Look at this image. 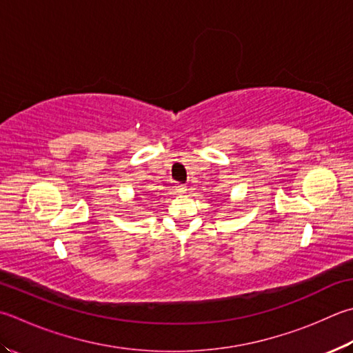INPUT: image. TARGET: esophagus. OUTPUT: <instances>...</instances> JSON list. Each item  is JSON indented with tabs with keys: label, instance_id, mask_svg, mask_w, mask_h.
<instances>
[{
	"label": "esophagus",
	"instance_id": "1",
	"mask_svg": "<svg viewBox=\"0 0 353 353\" xmlns=\"http://www.w3.org/2000/svg\"><path fill=\"white\" fill-rule=\"evenodd\" d=\"M185 190H188V188H185V185H184V184H178V185H176V192H178V194H179V195H183V194H185Z\"/></svg>",
	"mask_w": 353,
	"mask_h": 353
}]
</instances>
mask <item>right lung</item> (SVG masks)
I'll list each match as a JSON object with an SVG mask.
<instances>
[{"label":"right lung","instance_id":"add662e5","mask_svg":"<svg viewBox=\"0 0 353 353\" xmlns=\"http://www.w3.org/2000/svg\"><path fill=\"white\" fill-rule=\"evenodd\" d=\"M135 201H138V196H135Z\"/></svg>","mask_w":353,"mask_h":353}]
</instances>
